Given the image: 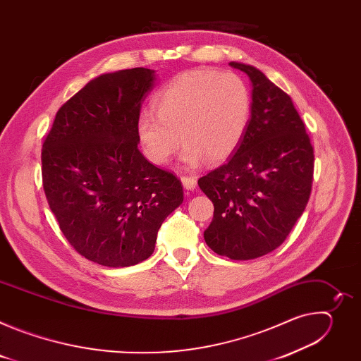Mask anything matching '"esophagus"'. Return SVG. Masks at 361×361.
I'll return each instance as SVG.
<instances>
[{
	"instance_id": "esophagus-1",
	"label": "esophagus",
	"mask_w": 361,
	"mask_h": 361,
	"mask_svg": "<svg viewBox=\"0 0 361 361\" xmlns=\"http://www.w3.org/2000/svg\"><path fill=\"white\" fill-rule=\"evenodd\" d=\"M181 183H183V187H184L185 190H190V191L195 190V187H197V178H195V177L183 176V177H181Z\"/></svg>"
}]
</instances>
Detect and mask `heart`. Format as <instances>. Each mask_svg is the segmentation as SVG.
<instances>
[{"instance_id": "1", "label": "heart", "mask_w": 361, "mask_h": 361, "mask_svg": "<svg viewBox=\"0 0 361 361\" xmlns=\"http://www.w3.org/2000/svg\"><path fill=\"white\" fill-rule=\"evenodd\" d=\"M154 109L157 114L141 113L135 126L152 164H167L181 140L185 166L197 167L204 160L220 164L233 156L245 135L251 94L237 74L198 68L173 77L154 97Z\"/></svg>"}]
</instances>
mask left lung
Masks as SVG:
<instances>
[{
	"label": "left lung",
	"instance_id": "obj_1",
	"mask_svg": "<svg viewBox=\"0 0 361 361\" xmlns=\"http://www.w3.org/2000/svg\"><path fill=\"white\" fill-rule=\"evenodd\" d=\"M251 81V118L234 156L198 180L214 204L204 240L231 260L280 247L310 198L314 151L288 94L252 66L231 61Z\"/></svg>",
	"mask_w": 361,
	"mask_h": 361
}]
</instances>
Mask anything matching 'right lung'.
Returning a JSON list of instances; mask_svg holds the SVG:
<instances>
[{
  "label": "right lung",
  "mask_w": 361,
  "mask_h": 361,
  "mask_svg": "<svg viewBox=\"0 0 361 361\" xmlns=\"http://www.w3.org/2000/svg\"><path fill=\"white\" fill-rule=\"evenodd\" d=\"M154 81L148 68L91 80L61 106L42 144L51 212L68 243L104 267L147 260L184 200L181 181L138 149L137 118Z\"/></svg>",
  "instance_id": "add662e5"
}]
</instances>
